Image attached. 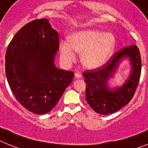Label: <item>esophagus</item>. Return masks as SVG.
<instances>
[{
	"instance_id": "esophagus-1",
	"label": "esophagus",
	"mask_w": 148,
	"mask_h": 148,
	"mask_svg": "<svg viewBox=\"0 0 148 148\" xmlns=\"http://www.w3.org/2000/svg\"><path fill=\"white\" fill-rule=\"evenodd\" d=\"M82 77V74H80V73H75V77L77 78V79H78V78H81Z\"/></svg>"
}]
</instances>
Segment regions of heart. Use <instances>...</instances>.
<instances>
[{
	"label": "heart",
	"instance_id": "heart-1",
	"mask_svg": "<svg viewBox=\"0 0 148 148\" xmlns=\"http://www.w3.org/2000/svg\"><path fill=\"white\" fill-rule=\"evenodd\" d=\"M70 43H60V59L64 65H70L80 53V61L88 69H97L108 62L114 56L116 40L111 33L95 29L74 32L69 38Z\"/></svg>",
	"mask_w": 148,
	"mask_h": 148
}]
</instances>
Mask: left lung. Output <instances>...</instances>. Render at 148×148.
<instances>
[{
  "mask_svg": "<svg viewBox=\"0 0 148 148\" xmlns=\"http://www.w3.org/2000/svg\"><path fill=\"white\" fill-rule=\"evenodd\" d=\"M127 59L130 63V76L121 86L110 89L109 80L114 76L119 64ZM141 60L139 49L135 45L129 46L114 53L108 62L101 68L84 72L86 99L98 114L107 115L121 109L131 101L139 82Z\"/></svg>",
  "mask_w": 148,
  "mask_h": 148,
  "instance_id": "1",
  "label": "left lung"
}]
</instances>
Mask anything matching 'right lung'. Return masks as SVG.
I'll list each match as a JSON object with an SVG mask.
<instances>
[{"mask_svg": "<svg viewBox=\"0 0 148 148\" xmlns=\"http://www.w3.org/2000/svg\"><path fill=\"white\" fill-rule=\"evenodd\" d=\"M59 36L49 19H37L21 28L8 46L6 76L11 91L25 108L49 112L72 82L74 73L56 66Z\"/></svg>", "mask_w": 148, "mask_h": 148, "instance_id": "1", "label": "right lung"}]
</instances>
